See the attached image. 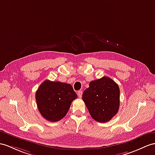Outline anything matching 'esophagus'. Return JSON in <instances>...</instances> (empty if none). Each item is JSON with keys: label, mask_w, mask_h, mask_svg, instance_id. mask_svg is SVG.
Instances as JSON below:
<instances>
[{"label": "esophagus", "mask_w": 155, "mask_h": 155, "mask_svg": "<svg viewBox=\"0 0 155 155\" xmlns=\"http://www.w3.org/2000/svg\"><path fill=\"white\" fill-rule=\"evenodd\" d=\"M82 93H83V92H82V91H81V90L79 91L78 92V97H80V98H81V96H82Z\"/></svg>", "instance_id": "esophagus-1"}]
</instances>
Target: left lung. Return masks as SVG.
Returning a JSON list of instances; mask_svg holds the SVG:
<instances>
[{
    "instance_id": "left-lung-1",
    "label": "left lung",
    "mask_w": 155,
    "mask_h": 155,
    "mask_svg": "<svg viewBox=\"0 0 155 155\" xmlns=\"http://www.w3.org/2000/svg\"><path fill=\"white\" fill-rule=\"evenodd\" d=\"M92 118L101 123L107 122L115 116L120 107V88L108 77L89 83L82 95Z\"/></svg>"
}]
</instances>
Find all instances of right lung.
<instances>
[{"label": "right lung", "mask_w": 155, "mask_h": 155, "mask_svg": "<svg viewBox=\"0 0 155 155\" xmlns=\"http://www.w3.org/2000/svg\"><path fill=\"white\" fill-rule=\"evenodd\" d=\"M78 97L70 84L45 80L35 93L37 105L41 116L50 122L64 117L72 101Z\"/></svg>", "instance_id": "right-lung-1"}]
</instances>
